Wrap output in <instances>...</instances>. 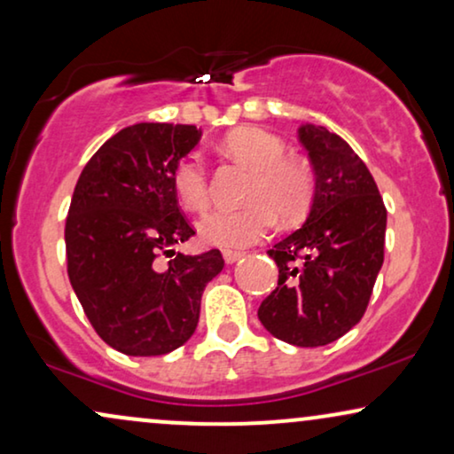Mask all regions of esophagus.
Segmentation results:
<instances>
[{"label":"esophagus","mask_w":454,"mask_h":454,"mask_svg":"<svg viewBox=\"0 0 454 454\" xmlns=\"http://www.w3.org/2000/svg\"><path fill=\"white\" fill-rule=\"evenodd\" d=\"M245 254L243 251H232V249H226L223 251V262L226 263H234V262H239L240 257H243Z\"/></svg>","instance_id":"obj_1"}]
</instances>
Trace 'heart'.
I'll return each instance as SVG.
<instances>
[{
    "label": "heart",
    "instance_id": "1",
    "mask_svg": "<svg viewBox=\"0 0 454 454\" xmlns=\"http://www.w3.org/2000/svg\"><path fill=\"white\" fill-rule=\"evenodd\" d=\"M228 154L255 169L247 200L239 209H215L199 223L200 239L223 249H240L260 243L274 226V211L283 220H295L309 205L314 177L300 160L286 159L278 136L260 128H239L223 137ZM171 186L182 207L203 211L209 203L207 171L199 154L177 160Z\"/></svg>",
    "mask_w": 454,
    "mask_h": 454
}]
</instances>
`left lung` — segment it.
<instances>
[{
	"mask_svg": "<svg viewBox=\"0 0 454 454\" xmlns=\"http://www.w3.org/2000/svg\"><path fill=\"white\" fill-rule=\"evenodd\" d=\"M297 137L314 169L312 203L306 222L268 251L278 286L257 317L277 340L318 348L363 318L383 266L387 211L343 137L314 123H301Z\"/></svg>",
	"mask_w": 454,
	"mask_h": 454,
	"instance_id": "8db88e82",
	"label": "left lung"
}]
</instances>
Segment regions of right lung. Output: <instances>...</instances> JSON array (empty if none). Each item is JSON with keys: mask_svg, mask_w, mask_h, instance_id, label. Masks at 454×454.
Segmentation results:
<instances>
[{"mask_svg": "<svg viewBox=\"0 0 454 454\" xmlns=\"http://www.w3.org/2000/svg\"><path fill=\"white\" fill-rule=\"evenodd\" d=\"M200 136L194 125H129L96 151L74 186L65 228L68 278L91 326L121 354L184 346L205 285L223 268L217 249H174L194 231L177 207L171 174Z\"/></svg>", "mask_w": 454, "mask_h": 454, "instance_id": "1", "label": "right lung"}]
</instances>
